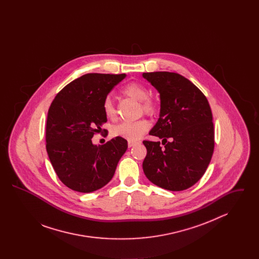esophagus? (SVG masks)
Returning <instances> with one entry per match:
<instances>
[{"label":"esophagus","instance_id":"esophagus-1","mask_svg":"<svg viewBox=\"0 0 259 259\" xmlns=\"http://www.w3.org/2000/svg\"><path fill=\"white\" fill-rule=\"evenodd\" d=\"M136 144H137L136 141H128V147L129 148H132L133 146H135Z\"/></svg>","mask_w":259,"mask_h":259}]
</instances>
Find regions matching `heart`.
I'll list each match as a JSON object with an SVG mask.
<instances>
[{
  "instance_id": "obj_1",
  "label": "heart",
  "mask_w": 259,
  "mask_h": 259,
  "mask_svg": "<svg viewBox=\"0 0 259 259\" xmlns=\"http://www.w3.org/2000/svg\"><path fill=\"white\" fill-rule=\"evenodd\" d=\"M122 93L129 98L134 99L138 102H141V108L143 111L152 115L156 111L155 104L148 99V91L146 87L139 82H131L125 85L122 89ZM103 110L107 118L113 120L116 117V111L114 105L111 99L107 98L104 101ZM148 123L145 119H140L133 122H121L112 128V135L115 137H121L129 141H134L141 138L148 129Z\"/></svg>"
}]
</instances>
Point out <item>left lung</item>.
I'll return each mask as SVG.
<instances>
[{
  "label": "left lung",
  "instance_id": "8db88e82",
  "mask_svg": "<svg viewBox=\"0 0 259 259\" xmlns=\"http://www.w3.org/2000/svg\"><path fill=\"white\" fill-rule=\"evenodd\" d=\"M160 94L159 118L149 135L160 142L144 141L147 156L143 170L148 180L170 191L195 185L206 172L214 148L209 102L190 80L177 73H144Z\"/></svg>",
  "mask_w": 259,
  "mask_h": 259
}]
</instances>
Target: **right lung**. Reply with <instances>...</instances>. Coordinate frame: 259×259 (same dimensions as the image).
Wrapping results in <instances>:
<instances>
[{"label":"right lung","instance_id":"1","mask_svg":"<svg viewBox=\"0 0 259 259\" xmlns=\"http://www.w3.org/2000/svg\"><path fill=\"white\" fill-rule=\"evenodd\" d=\"M125 76L84 74L64 87L50 105L47 151L59 180L74 191L93 192L107 185L128 148L121 137L103 146L92 143L93 136L107 122L104 101Z\"/></svg>","mask_w":259,"mask_h":259}]
</instances>
